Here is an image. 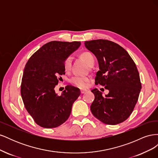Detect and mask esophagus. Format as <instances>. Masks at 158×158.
I'll return each instance as SVG.
<instances>
[{"label": "esophagus", "mask_w": 158, "mask_h": 158, "mask_svg": "<svg viewBox=\"0 0 158 158\" xmlns=\"http://www.w3.org/2000/svg\"><path fill=\"white\" fill-rule=\"evenodd\" d=\"M86 92H87L86 89H80V92H81V94H82L85 93Z\"/></svg>", "instance_id": "obj_1"}]
</instances>
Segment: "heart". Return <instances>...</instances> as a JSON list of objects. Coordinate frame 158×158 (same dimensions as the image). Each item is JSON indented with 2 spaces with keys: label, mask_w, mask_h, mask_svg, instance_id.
Segmentation results:
<instances>
[{
  "label": "heart",
  "mask_w": 158,
  "mask_h": 158,
  "mask_svg": "<svg viewBox=\"0 0 158 158\" xmlns=\"http://www.w3.org/2000/svg\"><path fill=\"white\" fill-rule=\"evenodd\" d=\"M82 58L86 62L87 64L90 66H92L95 63V59L93 55L89 52H84L81 55ZM72 61H73V57L71 56H68L67 58L65 59L64 61V69L65 71H69L71 69L72 66ZM90 78L88 76H76L72 78L70 80V83L74 84V85L77 87H79L80 88H85L87 87L88 82H89Z\"/></svg>",
  "instance_id": "heart-1"
}]
</instances>
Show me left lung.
<instances>
[{"label": "left lung", "instance_id": "1", "mask_svg": "<svg viewBox=\"0 0 158 158\" xmlns=\"http://www.w3.org/2000/svg\"><path fill=\"white\" fill-rule=\"evenodd\" d=\"M85 47L96 56L99 70L95 84L104 85L109 94L95 88L91 111L98 120L114 125L129 117L137 103L142 88L136 66L121 46L106 40L85 41Z\"/></svg>", "mask_w": 158, "mask_h": 158}]
</instances>
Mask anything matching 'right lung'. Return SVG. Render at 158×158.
<instances>
[{
    "instance_id": "1",
    "label": "right lung",
    "mask_w": 158,
    "mask_h": 158,
    "mask_svg": "<svg viewBox=\"0 0 158 158\" xmlns=\"http://www.w3.org/2000/svg\"><path fill=\"white\" fill-rule=\"evenodd\" d=\"M80 45V41H50L33 53L25 66L22 98L27 111L41 127L55 128L64 123L80 95L78 88L70 85L60 95L55 91L59 76L65 74L64 61Z\"/></svg>"
}]
</instances>
